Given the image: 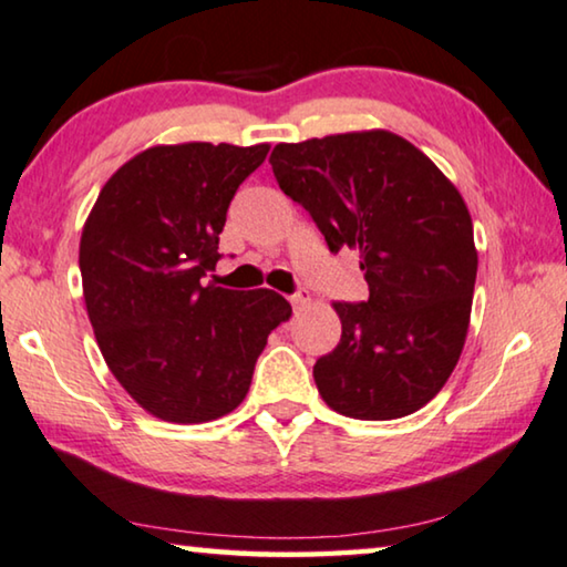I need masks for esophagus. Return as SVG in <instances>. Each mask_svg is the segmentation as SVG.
<instances>
[{"label":"esophagus","instance_id":"1","mask_svg":"<svg viewBox=\"0 0 567 567\" xmlns=\"http://www.w3.org/2000/svg\"><path fill=\"white\" fill-rule=\"evenodd\" d=\"M289 301H291L293 309H299V307H303V303L309 301V291H307V289H297V291H293L291 297H289Z\"/></svg>","mask_w":567,"mask_h":567}]
</instances>
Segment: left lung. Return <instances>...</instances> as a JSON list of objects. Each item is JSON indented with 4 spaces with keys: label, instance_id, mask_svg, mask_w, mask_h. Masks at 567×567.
Listing matches in <instances>:
<instances>
[{
    "label": "left lung",
    "instance_id": "left-lung-1",
    "mask_svg": "<svg viewBox=\"0 0 567 567\" xmlns=\"http://www.w3.org/2000/svg\"><path fill=\"white\" fill-rule=\"evenodd\" d=\"M270 166L330 252L360 250L371 291L334 303L342 338L315 363L327 406L352 420L422 409L453 373L471 322L478 256L463 196L385 130L281 143Z\"/></svg>",
    "mask_w": 567,
    "mask_h": 567
}]
</instances>
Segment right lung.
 I'll return each mask as SVG.
<instances>
[{
  "mask_svg": "<svg viewBox=\"0 0 567 567\" xmlns=\"http://www.w3.org/2000/svg\"><path fill=\"white\" fill-rule=\"evenodd\" d=\"M266 155V143L147 147L104 184L81 233L96 342L158 420L199 424L240 406L270 330L289 322L281 293L207 281L229 202Z\"/></svg>",
  "mask_w": 567,
  "mask_h": 567,
  "instance_id": "right-lung-1",
  "label": "right lung"
}]
</instances>
